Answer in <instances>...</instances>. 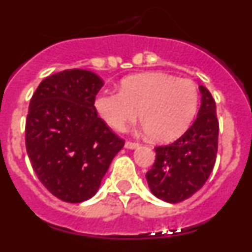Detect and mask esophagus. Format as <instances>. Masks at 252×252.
I'll list each match as a JSON object with an SVG mask.
<instances>
[{
    "label": "esophagus",
    "mask_w": 252,
    "mask_h": 252,
    "mask_svg": "<svg viewBox=\"0 0 252 252\" xmlns=\"http://www.w3.org/2000/svg\"><path fill=\"white\" fill-rule=\"evenodd\" d=\"M139 146H140L139 142H132V141H126V142H125V148H126V149H131V150L139 148Z\"/></svg>",
    "instance_id": "34e87169"
}]
</instances>
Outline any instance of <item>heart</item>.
<instances>
[{"label": "heart", "mask_w": 252, "mask_h": 252, "mask_svg": "<svg viewBox=\"0 0 252 252\" xmlns=\"http://www.w3.org/2000/svg\"><path fill=\"white\" fill-rule=\"evenodd\" d=\"M99 117L116 131H124L139 117L144 130L157 141L180 136L198 107L195 84L162 72L140 73L122 79L120 92L103 91L94 99Z\"/></svg>", "instance_id": "1"}]
</instances>
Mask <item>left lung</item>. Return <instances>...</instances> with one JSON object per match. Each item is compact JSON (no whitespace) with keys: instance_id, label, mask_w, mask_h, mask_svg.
<instances>
[{"instance_id":"8db88e82","label":"left lung","mask_w":252,"mask_h":252,"mask_svg":"<svg viewBox=\"0 0 252 252\" xmlns=\"http://www.w3.org/2000/svg\"><path fill=\"white\" fill-rule=\"evenodd\" d=\"M201 108L193 125L170 145L157 146V159L146 173L155 197L179 203L204 186L216 162L218 120L216 102L206 87L199 86Z\"/></svg>"}]
</instances>
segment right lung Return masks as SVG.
Returning a JSON list of instances; mask_svg holds the SVG:
<instances>
[{
    "label": "right lung",
    "mask_w": 252,
    "mask_h": 252,
    "mask_svg": "<svg viewBox=\"0 0 252 252\" xmlns=\"http://www.w3.org/2000/svg\"><path fill=\"white\" fill-rule=\"evenodd\" d=\"M103 81L84 69L45 78L31 97L25 126L26 151L49 192L69 203L92 198L125 141L94 107Z\"/></svg>",
    "instance_id": "right-lung-1"
}]
</instances>
